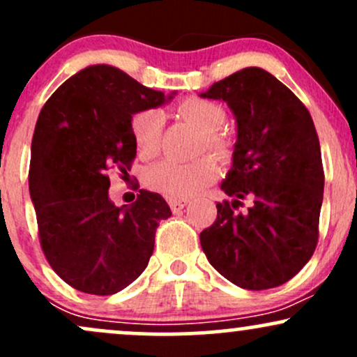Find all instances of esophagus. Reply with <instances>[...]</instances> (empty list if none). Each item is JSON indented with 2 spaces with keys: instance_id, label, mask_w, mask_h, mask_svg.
I'll use <instances>...</instances> for the list:
<instances>
[{
  "instance_id": "1",
  "label": "esophagus",
  "mask_w": 357,
  "mask_h": 357,
  "mask_svg": "<svg viewBox=\"0 0 357 357\" xmlns=\"http://www.w3.org/2000/svg\"><path fill=\"white\" fill-rule=\"evenodd\" d=\"M186 204H188V199H169V206L171 210H173V213L181 211Z\"/></svg>"
}]
</instances>
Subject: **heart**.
Here are the masks:
<instances>
[{
	"mask_svg": "<svg viewBox=\"0 0 357 357\" xmlns=\"http://www.w3.org/2000/svg\"><path fill=\"white\" fill-rule=\"evenodd\" d=\"M178 116L190 122L203 134L202 151L215 155L221 165H230L235 159V141L220 130L227 121V112L216 102L190 97L178 105ZM162 114L158 109L139 110L130 119V134L141 158L151 159L158 154L162 132ZM218 178V166L211 158H202L188 165L162 161L147 173L149 190L169 199H184L202 192Z\"/></svg>",
	"mask_w": 357,
	"mask_h": 357,
	"instance_id": "1",
	"label": "heart"
}]
</instances>
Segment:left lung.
I'll list each match as a JSON object with an SVG mask.
<instances>
[{"label": "left lung", "instance_id": "1", "mask_svg": "<svg viewBox=\"0 0 357 357\" xmlns=\"http://www.w3.org/2000/svg\"><path fill=\"white\" fill-rule=\"evenodd\" d=\"M202 97L227 102L238 126L233 167L221 183L233 202L216 204L215 223L199 233L202 248L231 284L273 289L301 272L319 241L324 167L312 117L257 67L215 82Z\"/></svg>", "mask_w": 357, "mask_h": 357}]
</instances>
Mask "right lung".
<instances>
[{
  "label": "right lung",
  "instance_id": "1",
  "mask_svg": "<svg viewBox=\"0 0 357 357\" xmlns=\"http://www.w3.org/2000/svg\"><path fill=\"white\" fill-rule=\"evenodd\" d=\"M171 99V96L167 97ZM165 93L109 65L65 80L45 102L28 183L43 255L61 280L92 296H112L144 272L159 221L171 216L161 195L141 190L129 208L109 199V171H130V119Z\"/></svg>",
  "mask_w": 357,
  "mask_h": 357
}]
</instances>
